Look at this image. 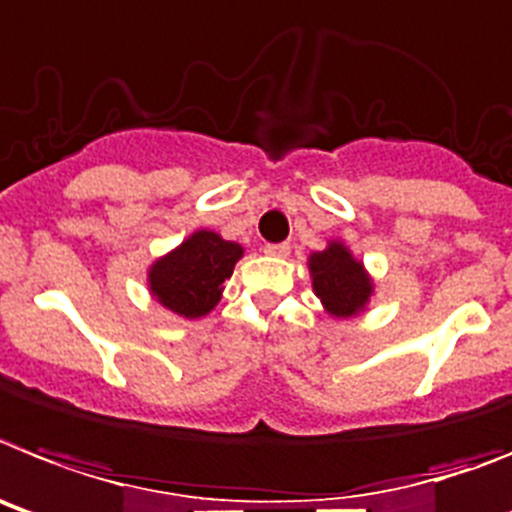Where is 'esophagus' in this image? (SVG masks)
Listing matches in <instances>:
<instances>
[{"label":"esophagus","instance_id":"esophagus-1","mask_svg":"<svg viewBox=\"0 0 512 512\" xmlns=\"http://www.w3.org/2000/svg\"><path fill=\"white\" fill-rule=\"evenodd\" d=\"M289 244H265V255L270 257H286L289 255Z\"/></svg>","mask_w":512,"mask_h":512}]
</instances>
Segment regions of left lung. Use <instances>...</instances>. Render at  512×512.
I'll return each instance as SVG.
<instances>
[{
  "label": "left lung",
  "instance_id": "obj_1",
  "mask_svg": "<svg viewBox=\"0 0 512 512\" xmlns=\"http://www.w3.org/2000/svg\"><path fill=\"white\" fill-rule=\"evenodd\" d=\"M307 265L315 296L330 317L349 320L367 309L375 283L362 260H356L346 244L333 239L322 252H312Z\"/></svg>",
  "mask_w": 512,
  "mask_h": 512
}]
</instances>
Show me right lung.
I'll return each instance as SVG.
<instances>
[{"label": "right lung", "mask_w": 512, "mask_h": 512, "mask_svg": "<svg viewBox=\"0 0 512 512\" xmlns=\"http://www.w3.org/2000/svg\"><path fill=\"white\" fill-rule=\"evenodd\" d=\"M244 247L200 229L148 268V289L163 309L184 320L205 317L221 302L223 281L231 278Z\"/></svg>", "instance_id": "add662e5"}]
</instances>
